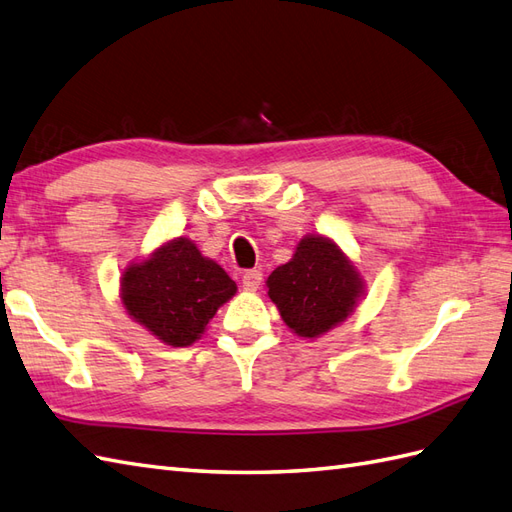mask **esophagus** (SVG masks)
I'll list each match as a JSON object with an SVG mask.
<instances>
[{
    "instance_id": "esophagus-1",
    "label": "esophagus",
    "mask_w": 512,
    "mask_h": 512,
    "mask_svg": "<svg viewBox=\"0 0 512 512\" xmlns=\"http://www.w3.org/2000/svg\"><path fill=\"white\" fill-rule=\"evenodd\" d=\"M261 279H264V275H261L259 270H246L244 275H242V285H244V290H248V292H255V290L259 288Z\"/></svg>"
}]
</instances>
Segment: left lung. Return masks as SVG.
I'll return each mask as SVG.
<instances>
[{
  "instance_id": "8db88e82",
  "label": "left lung",
  "mask_w": 512,
  "mask_h": 512,
  "mask_svg": "<svg viewBox=\"0 0 512 512\" xmlns=\"http://www.w3.org/2000/svg\"><path fill=\"white\" fill-rule=\"evenodd\" d=\"M266 288L292 334L310 340L344 323L366 294L358 266L320 233L296 244L288 264L272 270Z\"/></svg>"
}]
</instances>
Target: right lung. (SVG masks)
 I'll list each match as a JSON object with an SVG mask.
<instances>
[{"instance_id": "1", "label": "right lung", "mask_w": 512, "mask_h": 512, "mask_svg": "<svg viewBox=\"0 0 512 512\" xmlns=\"http://www.w3.org/2000/svg\"><path fill=\"white\" fill-rule=\"evenodd\" d=\"M237 292L235 281L189 237H172L120 277L126 314L170 347H189Z\"/></svg>"}]
</instances>
